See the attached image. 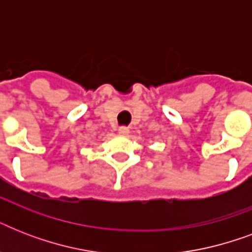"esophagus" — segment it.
<instances>
[{
    "label": "esophagus",
    "instance_id": "34e87169",
    "mask_svg": "<svg viewBox=\"0 0 252 252\" xmlns=\"http://www.w3.org/2000/svg\"><path fill=\"white\" fill-rule=\"evenodd\" d=\"M128 132H129V129L126 126H120L119 128V133L120 134H128Z\"/></svg>",
    "mask_w": 252,
    "mask_h": 252
}]
</instances>
